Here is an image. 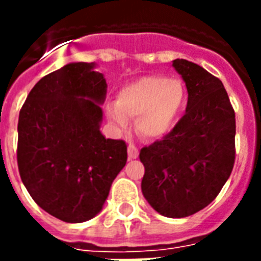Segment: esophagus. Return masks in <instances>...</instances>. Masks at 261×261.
Instances as JSON below:
<instances>
[{"instance_id": "34e87169", "label": "esophagus", "mask_w": 261, "mask_h": 261, "mask_svg": "<svg viewBox=\"0 0 261 261\" xmlns=\"http://www.w3.org/2000/svg\"><path fill=\"white\" fill-rule=\"evenodd\" d=\"M127 151H128V159H131V160L138 159L139 150H138V147L135 146V145L130 143V145H128V147H127Z\"/></svg>"}]
</instances>
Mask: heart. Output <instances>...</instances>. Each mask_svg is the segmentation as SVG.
Here are the masks:
<instances>
[{
    "instance_id": "b5f03b06",
    "label": "heart",
    "mask_w": 261,
    "mask_h": 261,
    "mask_svg": "<svg viewBox=\"0 0 261 261\" xmlns=\"http://www.w3.org/2000/svg\"><path fill=\"white\" fill-rule=\"evenodd\" d=\"M184 100L186 89L181 81L147 75L123 88L118 101L107 104L106 111L111 122L119 128H126L128 118H138L139 134L157 138L171 128Z\"/></svg>"
}]
</instances>
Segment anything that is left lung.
Wrapping results in <instances>:
<instances>
[{"label": "left lung", "instance_id": "left-lung-1", "mask_svg": "<svg viewBox=\"0 0 261 261\" xmlns=\"http://www.w3.org/2000/svg\"><path fill=\"white\" fill-rule=\"evenodd\" d=\"M187 90L186 114L161 141L141 149L142 194L169 218L208 206L222 190L236 160V115L222 81L196 63L174 59Z\"/></svg>", "mask_w": 261, "mask_h": 261}]
</instances>
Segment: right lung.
Listing matches in <instances>:
<instances>
[{
    "instance_id": "right-lung-1",
    "label": "right lung",
    "mask_w": 261,
    "mask_h": 261,
    "mask_svg": "<svg viewBox=\"0 0 261 261\" xmlns=\"http://www.w3.org/2000/svg\"><path fill=\"white\" fill-rule=\"evenodd\" d=\"M94 63L44 75L18 115L17 165L36 204L63 222L93 218L126 165L127 145L100 131L106 79Z\"/></svg>"
}]
</instances>
